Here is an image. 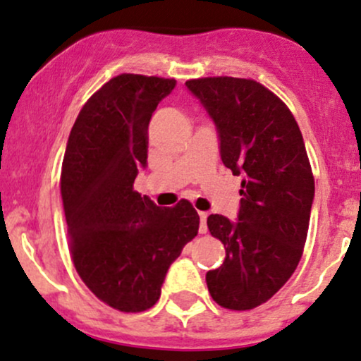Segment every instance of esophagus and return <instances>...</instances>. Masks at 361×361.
<instances>
[{"mask_svg":"<svg viewBox=\"0 0 361 361\" xmlns=\"http://www.w3.org/2000/svg\"><path fill=\"white\" fill-rule=\"evenodd\" d=\"M206 218H208V213L200 212V233L208 232V225H206Z\"/></svg>","mask_w":361,"mask_h":361,"instance_id":"obj_1","label":"esophagus"}]
</instances>
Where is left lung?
Listing matches in <instances>:
<instances>
[{"instance_id": "obj_1", "label": "left lung", "mask_w": 361, "mask_h": 361, "mask_svg": "<svg viewBox=\"0 0 361 361\" xmlns=\"http://www.w3.org/2000/svg\"><path fill=\"white\" fill-rule=\"evenodd\" d=\"M212 117L220 157L242 176L237 221L209 214L225 261L206 273L213 300L232 310L268 302L297 269L309 230L314 176L297 121L254 80L214 76L185 82Z\"/></svg>"}]
</instances>
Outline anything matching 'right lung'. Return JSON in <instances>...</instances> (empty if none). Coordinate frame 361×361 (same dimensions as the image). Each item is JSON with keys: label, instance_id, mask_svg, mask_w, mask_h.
<instances>
[{"label": "right lung", "instance_id": "right-lung-1", "mask_svg": "<svg viewBox=\"0 0 361 361\" xmlns=\"http://www.w3.org/2000/svg\"><path fill=\"white\" fill-rule=\"evenodd\" d=\"M176 83L112 78L83 105L64 152L61 196L73 264L97 298L121 312L159 302L170 264L200 228L189 201L160 208L133 191L147 167L149 119Z\"/></svg>", "mask_w": 361, "mask_h": 361}]
</instances>
